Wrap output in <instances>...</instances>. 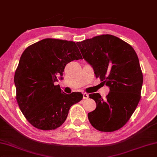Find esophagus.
Here are the masks:
<instances>
[{
  "label": "esophagus",
  "mask_w": 157,
  "mask_h": 157,
  "mask_svg": "<svg viewBox=\"0 0 157 157\" xmlns=\"http://www.w3.org/2000/svg\"><path fill=\"white\" fill-rule=\"evenodd\" d=\"M82 96H83V99H87L89 98V95L87 93H83L82 94Z\"/></svg>",
  "instance_id": "1"
}]
</instances>
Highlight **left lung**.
<instances>
[{"mask_svg": "<svg viewBox=\"0 0 157 157\" xmlns=\"http://www.w3.org/2000/svg\"><path fill=\"white\" fill-rule=\"evenodd\" d=\"M96 78L109 87L103 99L98 93L89 95L96 103L89 113L90 122L98 131L113 132L124 126L141 99L143 74L133 48L112 35H101L76 43Z\"/></svg>", "mask_w": 157, "mask_h": 157, "instance_id": "1", "label": "left lung"}]
</instances>
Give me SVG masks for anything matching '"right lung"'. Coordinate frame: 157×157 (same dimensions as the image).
Segmentation results:
<instances>
[{"instance_id":"1","label":"right lung","mask_w":157,"mask_h":157,"mask_svg":"<svg viewBox=\"0 0 157 157\" xmlns=\"http://www.w3.org/2000/svg\"><path fill=\"white\" fill-rule=\"evenodd\" d=\"M82 59L76 43L46 38L28 46L14 75L17 104L28 122L37 129L55 130L66 121L71 106L82 99L80 92L67 94L59 85L66 64Z\"/></svg>"}]
</instances>
